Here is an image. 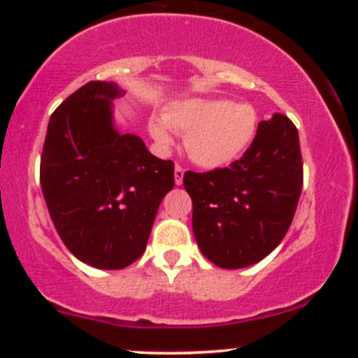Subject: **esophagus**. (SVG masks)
<instances>
[{
  "label": "esophagus",
  "mask_w": 358,
  "mask_h": 358,
  "mask_svg": "<svg viewBox=\"0 0 358 358\" xmlns=\"http://www.w3.org/2000/svg\"><path fill=\"white\" fill-rule=\"evenodd\" d=\"M183 173L185 170L180 165L175 166V183L176 185H182L183 183Z\"/></svg>",
  "instance_id": "esophagus-1"
}]
</instances>
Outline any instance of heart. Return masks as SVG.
<instances>
[{
    "mask_svg": "<svg viewBox=\"0 0 358 358\" xmlns=\"http://www.w3.org/2000/svg\"><path fill=\"white\" fill-rule=\"evenodd\" d=\"M257 114L250 104L225 99H183L171 102L162 117H150L148 133L159 150L173 146V131L185 134V150L203 168L229 165L252 141Z\"/></svg>",
    "mask_w": 358,
    "mask_h": 358,
    "instance_id": "heart-1",
    "label": "heart"
}]
</instances>
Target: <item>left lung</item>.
<instances>
[{"label": "left lung", "mask_w": 358, "mask_h": 358, "mask_svg": "<svg viewBox=\"0 0 358 358\" xmlns=\"http://www.w3.org/2000/svg\"><path fill=\"white\" fill-rule=\"evenodd\" d=\"M193 236L208 261L241 269L262 261L285 239L303 188L298 129L287 116L261 121L241 159L227 168L185 171Z\"/></svg>", "instance_id": "obj_1"}]
</instances>
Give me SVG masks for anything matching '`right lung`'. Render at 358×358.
Returning <instances> with one entry per match:
<instances>
[{
    "label": "right lung",
    "instance_id": "right-lung-1",
    "mask_svg": "<svg viewBox=\"0 0 358 358\" xmlns=\"http://www.w3.org/2000/svg\"><path fill=\"white\" fill-rule=\"evenodd\" d=\"M113 82L92 80L50 116L40 183L62 242L97 269H122L145 252L175 163L146 150L136 134H119Z\"/></svg>",
    "mask_w": 358,
    "mask_h": 358
}]
</instances>
